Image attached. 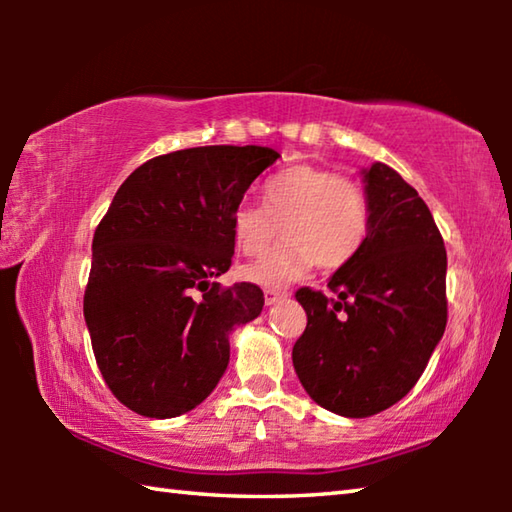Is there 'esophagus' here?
I'll use <instances>...</instances> for the list:
<instances>
[{"mask_svg": "<svg viewBox=\"0 0 512 512\" xmlns=\"http://www.w3.org/2000/svg\"><path fill=\"white\" fill-rule=\"evenodd\" d=\"M289 291L284 289H264V302L266 305H275V302H280L282 298H287Z\"/></svg>", "mask_w": 512, "mask_h": 512, "instance_id": "34e87169", "label": "esophagus"}]
</instances>
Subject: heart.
<instances>
[{"instance_id": "1", "label": "heart", "mask_w": 512, "mask_h": 512, "mask_svg": "<svg viewBox=\"0 0 512 512\" xmlns=\"http://www.w3.org/2000/svg\"><path fill=\"white\" fill-rule=\"evenodd\" d=\"M370 198L359 180L316 164H296L264 185L262 205L241 203L232 212V239L244 255H257L244 277L264 287L296 280L311 266L334 271L350 262L370 232Z\"/></svg>"}]
</instances>
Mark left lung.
<instances>
[{
	"label": "left lung",
	"instance_id": "8db88e82",
	"mask_svg": "<svg viewBox=\"0 0 512 512\" xmlns=\"http://www.w3.org/2000/svg\"><path fill=\"white\" fill-rule=\"evenodd\" d=\"M363 173L368 239L327 282L336 298L296 291L307 327L291 354L311 400L345 418L400 402L447 325V250L427 203L384 162Z\"/></svg>",
	"mask_w": 512,
	"mask_h": 512
}]
</instances>
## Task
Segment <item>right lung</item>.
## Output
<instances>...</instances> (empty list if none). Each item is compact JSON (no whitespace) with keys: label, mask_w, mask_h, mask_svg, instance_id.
Returning <instances> with one entry per match:
<instances>
[{"label":"right lung","mask_w":512,"mask_h":512,"mask_svg":"<svg viewBox=\"0 0 512 512\" xmlns=\"http://www.w3.org/2000/svg\"><path fill=\"white\" fill-rule=\"evenodd\" d=\"M280 158L268 146L158 155L117 189L92 239L83 296L110 393L144 418L196 409L230 361V332L262 314L257 284L221 287L235 255L232 212Z\"/></svg>","instance_id":"right-lung-1"}]
</instances>
